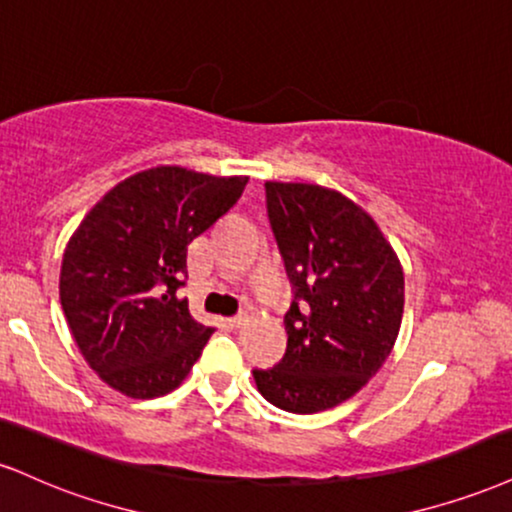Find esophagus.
I'll use <instances>...</instances> for the list:
<instances>
[{
	"instance_id": "34e87169",
	"label": "esophagus",
	"mask_w": 512,
	"mask_h": 512,
	"mask_svg": "<svg viewBox=\"0 0 512 512\" xmlns=\"http://www.w3.org/2000/svg\"><path fill=\"white\" fill-rule=\"evenodd\" d=\"M248 319H250L248 315H238V317H231L229 324H231V326H243L245 322H248Z\"/></svg>"
}]
</instances>
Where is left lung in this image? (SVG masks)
I'll return each mask as SVG.
<instances>
[{"instance_id": "8db88e82", "label": "left lung", "mask_w": 512, "mask_h": 512, "mask_svg": "<svg viewBox=\"0 0 512 512\" xmlns=\"http://www.w3.org/2000/svg\"><path fill=\"white\" fill-rule=\"evenodd\" d=\"M264 188L295 300L283 317L286 355L252 377L276 408L312 415L353 398L391 355L403 322V267L377 221L338 190L281 181Z\"/></svg>"}]
</instances>
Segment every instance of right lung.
<instances>
[{"label": "right lung", "mask_w": 512, "mask_h": 512, "mask_svg": "<svg viewBox=\"0 0 512 512\" xmlns=\"http://www.w3.org/2000/svg\"><path fill=\"white\" fill-rule=\"evenodd\" d=\"M248 176L152 166L85 214L64 250L59 298L80 355L128 398L181 386L212 326L178 298L188 245L236 205Z\"/></svg>", "instance_id": "right-lung-1"}]
</instances>
